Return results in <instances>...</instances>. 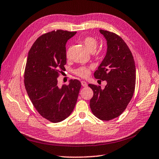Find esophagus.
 Returning a JSON list of instances; mask_svg holds the SVG:
<instances>
[{
    "instance_id": "1",
    "label": "esophagus",
    "mask_w": 159,
    "mask_h": 159,
    "mask_svg": "<svg viewBox=\"0 0 159 159\" xmlns=\"http://www.w3.org/2000/svg\"><path fill=\"white\" fill-rule=\"evenodd\" d=\"M81 84H82V86H83V87H87V86H88V84L86 83L85 81H84V80L81 81Z\"/></svg>"
}]
</instances>
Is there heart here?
Segmentation results:
<instances>
[{
	"mask_svg": "<svg viewBox=\"0 0 159 159\" xmlns=\"http://www.w3.org/2000/svg\"><path fill=\"white\" fill-rule=\"evenodd\" d=\"M83 43L84 44L85 47L87 48L88 51L90 52H94L97 48L98 46V40L93 37H87L83 40ZM70 52V47H69L67 48L66 52V57L69 58ZM92 69V66H80L76 69L75 73L82 78H86L90 74V70Z\"/></svg>",
	"mask_w": 159,
	"mask_h": 159,
	"instance_id": "b5f03b06",
	"label": "heart"
}]
</instances>
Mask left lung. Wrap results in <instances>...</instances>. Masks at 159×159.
I'll return each instance as SVG.
<instances>
[{
    "mask_svg": "<svg viewBox=\"0 0 159 159\" xmlns=\"http://www.w3.org/2000/svg\"><path fill=\"white\" fill-rule=\"evenodd\" d=\"M99 31L107 40V51L94 76L107 84L104 89L89 84L93 91L90 107L98 119L110 120L123 112L133 96L136 68L132 52L123 39L114 33Z\"/></svg>",
    "mask_w": 159,
    "mask_h": 159,
    "instance_id": "left-lung-1",
    "label": "left lung"
}]
</instances>
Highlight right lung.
<instances>
[{"label":"right lung","instance_id":"right-lung-1","mask_svg":"<svg viewBox=\"0 0 159 159\" xmlns=\"http://www.w3.org/2000/svg\"><path fill=\"white\" fill-rule=\"evenodd\" d=\"M76 32L57 30L39 37L31 47L24 75L25 89L39 114L52 122H59L73 111L81 83L70 80L59 87L57 78L65 69L66 43Z\"/></svg>","mask_w":159,"mask_h":159}]
</instances>
